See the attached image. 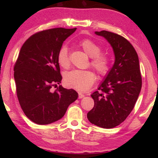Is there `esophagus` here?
I'll return each mask as SVG.
<instances>
[{"label":"esophagus","instance_id":"obj_1","mask_svg":"<svg viewBox=\"0 0 158 158\" xmlns=\"http://www.w3.org/2000/svg\"><path fill=\"white\" fill-rule=\"evenodd\" d=\"M85 96V95L82 94L81 92H78V98H83Z\"/></svg>","mask_w":158,"mask_h":158}]
</instances>
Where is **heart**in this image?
<instances>
[{
	"instance_id": "b5f03b06",
	"label": "heart",
	"mask_w": 158,
	"mask_h": 158,
	"mask_svg": "<svg viewBox=\"0 0 158 158\" xmlns=\"http://www.w3.org/2000/svg\"><path fill=\"white\" fill-rule=\"evenodd\" d=\"M80 47L90 57V65L101 75H106L110 68V59L106 54L101 52V48L98 44L90 40H84L80 43ZM57 60L62 68L67 69L70 66L68 50L62 47L58 52ZM96 76L91 70H73L64 75V84L69 88L84 91L94 84Z\"/></svg>"
}]
</instances>
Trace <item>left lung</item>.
Instances as JSON below:
<instances>
[{"instance_id": "1", "label": "left lung", "mask_w": 158, "mask_h": 158, "mask_svg": "<svg viewBox=\"0 0 158 158\" xmlns=\"http://www.w3.org/2000/svg\"><path fill=\"white\" fill-rule=\"evenodd\" d=\"M113 47L115 62L98 90L92 94L94 106L87 114L92 124L106 129L124 122L135 107L142 88L136 50L127 39L108 31H96Z\"/></svg>"}]
</instances>
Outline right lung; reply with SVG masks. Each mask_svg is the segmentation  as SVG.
Segmentation results:
<instances>
[{
    "label": "right lung",
    "mask_w": 158,
    "mask_h": 158,
    "mask_svg": "<svg viewBox=\"0 0 158 158\" xmlns=\"http://www.w3.org/2000/svg\"><path fill=\"white\" fill-rule=\"evenodd\" d=\"M76 28L36 32L21 47L14 64V79L19 104L25 115L37 124H51L64 115L77 93L61 85L62 75L57 56L64 41Z\"/></svg>",
    "instance_id": "obj_1"
}]
</instances>
